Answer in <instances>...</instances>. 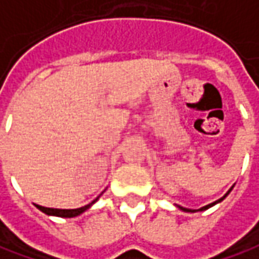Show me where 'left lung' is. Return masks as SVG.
<instances>
[{
	"label": "left lung",
	"mask_w": 259,
	"mask_h": 259,
	"mask_svg": "<svg viewBox=\"0 0 259 259\" xmlns=\"http://www.w3.org/2000/svg\"><path fill=\"white\" fill-rule=\"evenodd\" d=\"M232 188H234V186H232ZM232 188H231V189H229V191L227 192V195H228V193H229V192L232 191ZM227 195H225V196H224V198H221V199H218V201L212 202V203H209V205H206V206H203V208H201V209H199V210H205V209H208V208H210V206H213V205H215V203H218V202L224 201V199H225V198H227ZM179 209H182L183 212H196V210L188 209V208H183V206H179Z\"/></svg>",
	"instance_id": "8db88e82"
}]
</instances>
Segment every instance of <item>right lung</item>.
<instances>
[{
    "label": "right lung",
    "instance_id": "1",
    "mask_svg": "<svg viewBox=\"0 0 259 259\" xmlns=\"http://www.w3.org/2000/svg\"><path fill=\"white\" fill-rule=\"evenodd\" d=\"M99 198H96L92 203L85 205V206H81V208H77V209H54V208H44V206H40V205H35L41 212L47 213V215H53V217H61V218H73V217H77L80 213H83L84 210H87L94 202L97 201Z\"/></svg>",
    "mask_w": 259,
    "mask_h": 259
}]
</instances>
